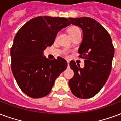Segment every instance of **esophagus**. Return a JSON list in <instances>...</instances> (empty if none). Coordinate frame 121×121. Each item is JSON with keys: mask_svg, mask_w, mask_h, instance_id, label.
I'll use <instances>...</instances> for the list:
<instances>
[{"mask_svg": "<svg viewBox=\"0 0 121 121\" xmlns=\"http://www.w3.org/2000/svg\"><path fill=\"white\" fill-rule=\"evenodd\" d=\"M67 65L68 66H69V61H67Z\"/></svg>", "mask_w": 121, "mask_h": 121, "instance_id": "esophagus-1", "label": "esophagus"}]
</instances>
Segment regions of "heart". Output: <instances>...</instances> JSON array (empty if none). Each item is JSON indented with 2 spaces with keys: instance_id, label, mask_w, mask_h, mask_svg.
<instances>
[{
  "instance_id": "b5f03b06",
  "label": "heart",
  "mask_w": 121,
  "mask_h": 121,
  "mask_svg": "<svg viewBox=\"0 0 121 121\" xmlns=\"http://www.w3.org/2000/svg\"><path fill=\"white\" fill-rule=\"evenodd\" d=\"M68 32L69 33L70 37L72 38L74 36L80 34V33H81V30H80V29L79 28L78 26H70L69 28L68 29ZM63 53H64V54H65V56H67L68 54H69V51L65 50V51L63 52Z\"/></svg>"
}]
</instances>
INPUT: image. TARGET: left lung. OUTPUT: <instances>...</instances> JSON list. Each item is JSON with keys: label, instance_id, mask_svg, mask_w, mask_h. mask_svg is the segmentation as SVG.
<instances>
[{"label": "left lung", "instance_id": "left-lung-1", "mask_svg": "<svg viewBox=\"0 0 121 121\" xmlns=\"http://www.w3.org/2000/svg\"><path fill=\"white\" fill-rule=\"evenodd\" d=\"M69 20L83 31L78 53L79 58L85 59L83 69L74 61L70 62L74 74L69 85L76 97L88 99L97 94L106 83L112 69L114 47L110 34L95 20L89 17Z\"/></svg>", "mask_w": 121, "mask_h": 121}]
</instances>
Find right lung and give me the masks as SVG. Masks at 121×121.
<instances>
[{
	"label": "right lung",
	"instance_id": "1",
	"mask_svg": "<svg viewBox=\"0 0 121 121\" xmlns=\"http://www.w3.org/2000/svg\"><path fill=\"white\" fill-rule=\"evenodd\" d=\"M66 18L48 16L33 18L20 29L11 48V70L22 92L32 98L45 97L54 81L67 67L61 57L49 60L43 56L58 31L69 26Z\"/></svg>",
	"mask_w": 121,
	"mask_h": 121
}]
</instances>
